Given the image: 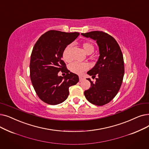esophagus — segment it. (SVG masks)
Instances as JSON below:
<instances>
[{
	"instance_id": "esophagus-1",
	"label": "esophagus",
	"mask_w": 149,
	"mask_h": 149,
	"mask_svg": "<svg viewBox=\"0 0 149 149\" xmlns=\"http://www.w3.org/2000/svg\"><path fill=\"white\" fill-rule=\"evenodd\" d=\"M83 77H81V76H80L79 77V80H80V81H82V80H83Z\"/></svg>"
}]
</instances>
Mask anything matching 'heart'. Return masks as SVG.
I'll return each mask as SVG.
<instances>
[{
	"instance_id": "b5f03b06",
	"label": "heart",
	"mask_w": 149,
	"mask_h": 149,
	"mask_svg": "<svg viewBox=\"0 0 149 149\" xmlns=\"http://www.w3.org/2000/svg\"><path fill=\"white\" fill-rule=\"evenodd\" d=\"M83 48L85 50V52L89 55L91 54L94 50V47L93 44L89 42H85L82 44ZM72 44H69L64 48L62 56L63 59L64 61L66 62H70L72 60V58H71L70 55V50L72 49ZM89 68L88 64L86 63H77V62H74L72 64H70L69 65V69L71 71L75 74H81L83 72H85V70H88Z\"/></svg>"
}]
</instances>
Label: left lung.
<instances>
[{"label":"left lung","mask_w":149,"mask_h":149,"mask_svg":"<svg viewBox=\"0 0 149 149\" xmlns=\"http://www.w3.org/2000/svg\"><path fill=\"white\" fill-rule=\"evenodd\" d=\"M95 40L100 56L94 67L87 72L95 82L87 79L91 88L84 92L86 99L94 105H104L111 101L119 92L124 75V62L121 49L115 39L102 31L81 33Z\"/></svg>","instance_id":"obj_1"}]
</instances>
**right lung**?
Here are the masks:
<instances>
[{
	"mask_svg": "<svg viewBox=\"0 0 149 149\" xmlns=\"http://www.w3.org/2000/svg\"><path fill=\"white\" fill-rule=\"evenodd\" d=\"M80 35L52 30L44 33L35 43L31 54L30 76L38 96L47 104L55 105L66 100L69 88L79 82V76L70 72L61 59L68 45ZM61 71L66 74L58 76Z\"/></svg>",
	"mask_w": 149,
	"mask_h": 149,
	"instance_id": "obj_1",
	"label": "right lung"
}]
</instances>
